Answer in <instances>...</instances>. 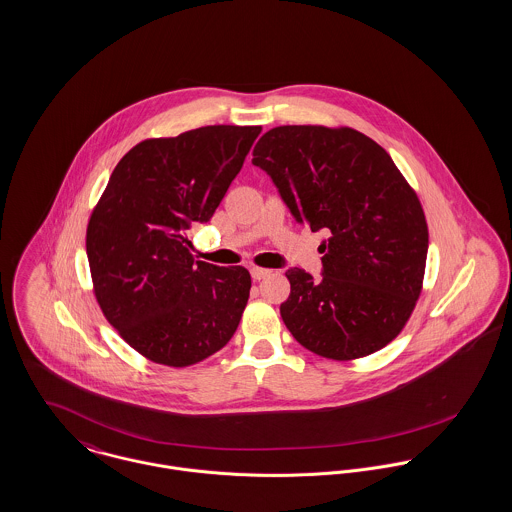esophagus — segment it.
Wrapping results in <instances>:
<instances>
[{
  "label": "esophagus",
  "instance_id": "obj_1",
  "mask_svg": "<svg viewBox=\"0 0 512 512\" xmlns=\"http://www.w3.org/2000/svg\"><path fill=\"white\" fill-rule=\"evenodd\" d=\"M271 275V271L269 269H261V267H253L251 269V276H253V280H261V278H265V276Z\"/></svg>",
  "mask_w": 512,
  "mask_h": 512
}]
</instances>
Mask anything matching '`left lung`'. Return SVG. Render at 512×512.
Segmentation results:
<instances>
[{"mask_svg": "<svg viewBox=\"0 0 512 512\" xmlns=\"http://www.w3.org/2000/svg\"><path fill=\"white\" fill-rule=\"evenodd\" d=\"M296 222L323 241L321 278L288 269L280 315L308 351L353 360L401 333L423 288L429 228L390 154L353 128L276 126L253 150Z\"/></svg>", "mask_w": 512, "mask_h": 512, "instance_id": "obj_1", "label": "left lung"}]
</instances>
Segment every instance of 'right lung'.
<instances>
[{"label":"right lung","instance_id":"1","mask_svg":"<svg viewBox=\"0 0 512 512\" xmlns=\"http://www.w3.org/2000/svg\"><path fill=\"white\" fill-rule=\"evenodd\" d=\"M261 126H202L150 138L120 159L87 224L95 298L118 335L183 368L234 337L251 275L195 261L187 230L208 222Z\"/></svg>","mask_w":512,"mask_h":512}]
</instances>
